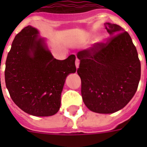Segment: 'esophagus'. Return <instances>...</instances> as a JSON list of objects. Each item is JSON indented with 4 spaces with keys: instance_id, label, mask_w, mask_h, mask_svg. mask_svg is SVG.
Listing matches in <instances>:
<instances>
[{
    "instance_id": "1",
    "label": "esophagus",
    "mask_w": 147,
    "mask_h": 147,
    "mask_svg": "<svg viewBox=\"0 0 147 147\" xmlns=\"http://www.w3.org/2000/svg\"><path fill=\"white\" fill-rule=\"evenodd\" d=\"M76 66L77 69H78V66H79V59H78V58H76Z\"/></svg>"
}]
</instances>
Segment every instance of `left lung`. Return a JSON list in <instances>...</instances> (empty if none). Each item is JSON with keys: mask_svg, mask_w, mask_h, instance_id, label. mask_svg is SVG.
Instances as JSON below:
<instances>
[{"mask_svg": "<svg viewBox=\"0 0 147 147\" xmlns=\"http://www.w3.org/2000/svg\"><path fill=\"white\" fill-rule=\"evenodd\" d=\"M110 37L90 49L79 51L77 69L82 97L86 107L99 114L122 109L137 92L140 62L129 33L117 24L106 23Z\"/></svg>", "mask_w": 147, "mask_h": 147, "instance_id": "obj_1", "label": "left lung"}]
</instances>
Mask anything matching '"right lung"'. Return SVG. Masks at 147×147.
I'll use <instances>...</instances> for the list:
<instances>
[{
	"label": "right lung",
	"mask_w": 147,
	"mask_h": 147,
	"mask_svg": "<svg viewBox=\"0 0 147 147\" xmlns=\"http://www.w3.org/2000/svg\"><path fill=\"white\" fill-rule=\"evenodd\" d=\"M37 35L31 26L16 35L6 60L5 83L13 101L24 112L52 116L59 110L67 76L76 71V55L56 59Z\"/></svg>",
	"instance_id": "add662e5"
}]
</instances>
